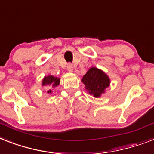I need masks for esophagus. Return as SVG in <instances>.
<instances>
[{"mask_svg": "<svg viewBox=\"0 0 154 154\" xmlns=\"http://www.w3.org/2000/svg\"><path fill=\"white\" fill-rule=\"evenodd\" d=\"M67 69H68V71H69V72H73V66L72 64H68L67 65Z\"/></svg>", "mask_w": 154, "mask_h": 154, "instance_id": "1", "label": "esophagus"}]
</instances>
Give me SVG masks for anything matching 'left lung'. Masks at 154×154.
I'll use <instances>...</instances> for the list:
<instances>
[{"instance_id": "obj_1", "label": "left lung", "mask_w": 154, "mask_h": 154, "mask_svg": "<svg viewBox=\"0 0 154 154\" xmlns=\"http://www.w3.org/2000/svg\"><path fill=\"white\" fill-rule=\"evenodd\" d=\"M90 95L98 98L105 92L110 85V79L103 71L96 67H91L81 80Z\"/></svg>"}]
</instances>
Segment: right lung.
I'll use <instances>...</instances> for the list:
<instances>
[{"instance_id":"obj_1","label":"right lung","mask_w":154,"mask_h":154,"mask_svg":"<svg viewBox=\"0 0 154 154\" xmlns=\"http://www.w3.org/2000/svg\"><path fill=\"white\" fill-rule=\"evenodd\" d=\"M59 84L60 78L54 77L52 75H48V76L44 77V78L42 79V85L46 86V87H47V88H48V90H47V92H48V93L52 92V91H51V88H55V87H57Z\"/></svg>"}]
</instances>
